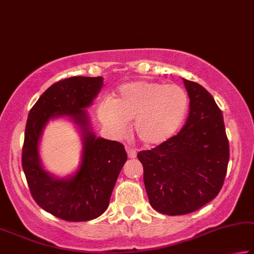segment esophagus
<instances>
[{"label": "esophagus", "instance_id": "34e87169", "mask_svg": "<svg viewBox=\"0 0 254 254\" xmlns=\"http://www.w3.org/2000/svg\"><path fill=\"white\" fill-rule=\"evenodd\" d=\"M126 151H127L128 158H130V159L136 158V151L134 149H131V147H126Z\"/></svg>", "mask_w": 254, "mask_h": 254}]
</instances>
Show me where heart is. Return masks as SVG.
<instances>
[{
  "mask_svg": "<svg viewBox=\"0 0 254 254\" xmlns=\"http://www.w3.org/2000/svg\"><path fill=\"white\" fill-rule=\"evenodd\" d=\"M189 95L175 84L134 81L120 86L118 94L97 108L101 122L111 132L122 136L128 123L135 120V131L145 145H158L169 139L184 122Z\"/></svg>",
  "mask_w": 254,
  "mask_h": 254,
  "instance_id": "heart-1",
  "label": "heart"
}]
</instances>
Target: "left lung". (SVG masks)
I'll list each match as a JSON object with an SVG mask.
<instances>
[{
	"label": "left lung",
	"mask_w": 254,
	"mask_h": 254,
	"mask_svg": "<svg viewBox=\"0 0 254 254\" xmlns=\"http://www.w3.org/2000/svg\"><path fill=\"white\" fill-rule=\"evenodd\" d=\"M183 80L190 96L184 127L154 149L137 154L150 204L168 216L190 213L212 201L224 185L229 160L219 107L203 86Z\"/></svg>",
	"instance_id": "left-lung-1"
}]
</instances>
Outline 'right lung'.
<instances>
[{"label":"right lung","instance_id":"obj_1","mask_svg":"<svg viewBox=\"0 0 254 254\" xmlns=\"http://www.w3.org/2000/svg\"><path fill=\"white\" fill-rule=\"evenodd\" d=\"M102 85V77L75 76L57 81L33 105L27 119L21 162L30 194L42 209L65 221H87L101 216L127 160L122 143L96 138L88 129L83 109L91 105ZM64 114L71 116L83 129L84 152L77 174L69 180H57L40 166L38 139L52 116Z\"/></svg>","mask_w":254,"mask_h":254}]
</instances>
